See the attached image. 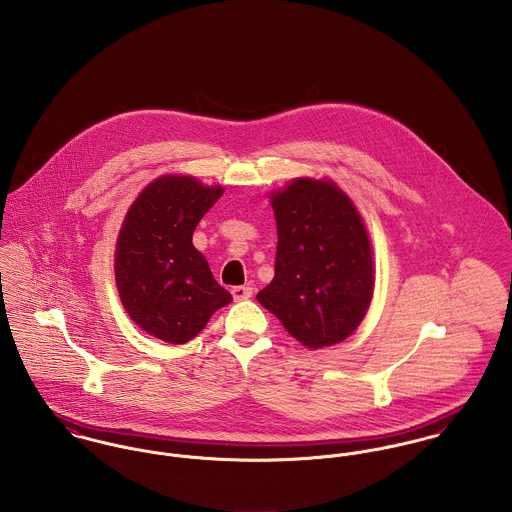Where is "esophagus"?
<instances>
[{"mask_svg": "<svg viewBox=\"0 0 512 512\" xmlns=\"http://www.w3.org/2000/svg\"><path fill=\"white\" fill-rule=\"evenodd\" d=\"M232 297H234V301L250 299V297H252V288H248V286H236V288H232Z\"/></svg>", "mask_w": 512, "mask_h": 512, "instance_id": "34e87169", "label": "esophagus"}]
</instances>
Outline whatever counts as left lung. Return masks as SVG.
Listing matches in <instances>:
<instances>
[{
	"instance_id": "1",
	"label": "left lung",
	"mask_w": 512,
	"mask_h": 512,
	"mask_svg": "<svg viewBox=\"0 0 512 512\" xmlns=\"http://www.w3.org/2000/svg\"><path fill=\"white\" fill-rule=\"evenodd\" d=\"M278 224L274 280L258 293L309 349L345 341L372 299V252L351 199L329 181L295 179L272 193Z\"/></svg>"
}]
</instances>
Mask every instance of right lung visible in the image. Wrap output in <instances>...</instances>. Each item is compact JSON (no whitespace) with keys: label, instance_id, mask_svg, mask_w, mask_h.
I'll return each instance as SVG.
<instances>
[{"label":"right lung","instance_id":"1","mask_svg":"<svg viewBox=\"0 0 512 512\" xmlns=\"http://www.w3.org/2000/svg\"><path fill=\"white\" fill-rule=\"evenodd\" d=\"M220 195L222 187L165 175L147 185L122 224L114 262L122 305L136 325L165 343L191 341L232 301L193 246L199 220Z\"/></svg>","mask_w":512,"mask_h":512}]
</instances>
